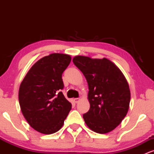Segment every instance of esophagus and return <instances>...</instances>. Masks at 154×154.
Wrapping results in <instances>:
<instances>
[{
	"label": "esophagus",
	"instance_id": "obj_1",
	"mask_svg": "<svg viewBox=\"0 0 154 154\" xmlns=\"http://www.w3.org/2000/svg\"><path fill=\"white\" fill-rule=\"evenodd\" d=\"M74 101H75L76 103H78V102L79 101V98H75V99H74Z\"/></svg>",
	"mask_w": 154,
	"mask_h": 154
}]
</instances>
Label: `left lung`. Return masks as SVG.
<instances>
[{
  "mask_svg": "<svg viewBox=\"0 0 154 154\" xmlns=\"http://www.w3.org/2000/svg\"><path fill=\"white\" fill-rule=\"evenodd\" d=\"M73 63L88 84L90 109L83 119L91 130L103 134L115 129L127 115L130 91L126 78L110 60L77 56Z\"/></svg>",
  "mask_w": 154,
  "mask_h": 154,
  "instance_id": "obj_1",
  "label": "left lung"
}]
</instances>
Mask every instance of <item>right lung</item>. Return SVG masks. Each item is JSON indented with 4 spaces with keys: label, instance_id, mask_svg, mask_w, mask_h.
I'll use <instances>...</instances> for the list:
<instances>
[{
    "label": "right lung",
    "instance_id": "obj_1",
    "mask_svg": "<svg viewBox=\"0 0 154 154\" xmlns=\"http://www.w3.org/2000/svg\"><path fill=\"white\" fill-rule=\"evenodd\" d=\"M71 61L69 55L52 54L31 67L21 83L19 101L29 125L50 135L59 131L72 109L61 92L62 74Z\"/></svg>",
    "mask_w": 154,
    "mask_h": 154
}]
</instances>
